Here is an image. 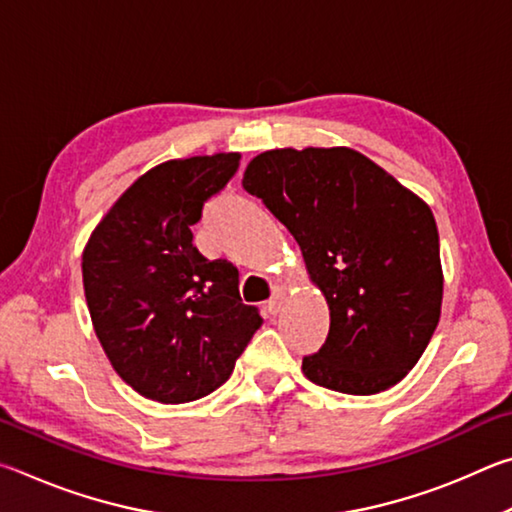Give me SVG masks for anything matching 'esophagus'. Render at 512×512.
<instances>
[{
  "mask_svg": "<svg viewBox=\"0 0 512 512\" xmlns=\"http://www.w3.org/2000/svg\"><path fill=\"white\" fill-rule=\"evenodd\" d=\"M284 298H287V291L284 289H273V293H271V298H268V302H266V309H268V314H277V311L282 309V302H284Z\"/></svg>",
  "mask_w": 512,
  "mask_h": 512,
  "instance_id": "esophagus-1",
  "label": "esophagus"
}]
</instances>
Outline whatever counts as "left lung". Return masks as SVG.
<instances>
[{"instance_id": "left-lung-1", "label": "left lung", "mask_w": 512, "mask_h": 512, "mask_svg": "<svg viewBox=\"0 0 512 512\" xmlns=\"http://www.w3.org/2000/svg\"><path fill=\"white\" fill-rule=\"evenodd\" d=\"M241 185L287 225L327 300V341L302 359L305 377L348 395L402 381L427 350L443 305L431 207L348 146L264 151Z\"/></svg>"}]
</instances>
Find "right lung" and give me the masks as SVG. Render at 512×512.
Returning <instances> with one entry per match:
<instances>
[{
  "instance_id": "obj_1",
  "label": "right lung",
  "mask_w": 512,
  "mask_h": 512,
  "mask_svg": "<svg viewBox=\"0 0 512 512\" xmlns=\"http://www.w3.org/2000/svg\"><path fill=\"white\" fill-rule=\"evenodd\" d=\"M239 153L167 160L142 173L83 248V289L103 352L146 400L185 404L235 370L262 316L239 296V273L192 244L203 203Z\"/></svg>"
}]
</instances>
